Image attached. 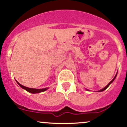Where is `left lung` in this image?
<instances>
[{"label": "left lung", "mask_w": 127, "mask_h": 127, "mask_svg": "<svg viewBox=\"0 0 127 127\" xmlns=\"http://www.w3.org/2000/svg\"><path fill=\"white\" fill-rule=\"evenodd\" d=\"M116 75H117V73H116V75H115V76L114 77V78H113V79H112V81H110V82H109L108 84H107V86H106V87H104V88H103V89H101V90H100V91H99V92H101V91H104V90H106V88H107V87H108L109 85H110V84H112V83L113 82V81H114V80H115V78H116Z\"/></svg>", "instance_id": "left-lung-1"}]
</instances>
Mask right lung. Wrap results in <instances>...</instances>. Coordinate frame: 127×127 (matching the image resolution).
<instances>
[{
    "mask_svg": "<svg viewBox=\"0 0 127 127\" xmlns=\"http://www.w3.org/2000/svg\"><path fill=\"white\" fill-rule=\"evenodd\" d=\"M17 84H18L20 87H21L22 88L24 89V90H26L27 91H28L29 93H32V94H36V93H42V92H43L45 91H46L47 90L48 88H42V89H36V88H28V87H24V86L21 85L20 83H18L17 81Z\"/></svg>",
    "mask_w": 127,
    "mask_h": 127,
    "instance_id": "obj_1",
    "label": "right lung"
}]
</instances>
